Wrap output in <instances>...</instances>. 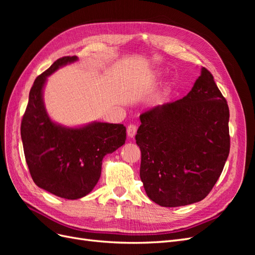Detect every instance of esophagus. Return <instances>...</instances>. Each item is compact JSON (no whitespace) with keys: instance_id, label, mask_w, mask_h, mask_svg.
Returning <instances> with one entry per match:
<instances>
[{"instance_id":"1","label":"esophagus","mask_w":255,"mask_h":255,"mask_svg":"<svg viewBox=\"0 0 255 255\" xmlns=\"http://www.w3.org/2000/svg\"><path fill=\"white\" fill-rule=\"evenodd\" d=\"M136 130H137L136 126H134V125H129V126L128 127V128H127L128 136L129 138H133V137L135 136V134H136Z\"/></svg>"}]
</instances>
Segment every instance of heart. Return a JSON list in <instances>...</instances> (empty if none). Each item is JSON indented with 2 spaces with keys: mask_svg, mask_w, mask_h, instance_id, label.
I'll list each match as a JSON object with an SVG mask.
<instances>
[{
  "mask_svg": "<svg viewBox=\"0 0 255 255\" xmlns=\"http://www.w3.org/2000/svg\"><path fill=\"white\" fill-rule=\"evenodd\" d=\"M159 75H160V73L158 72V71H154V72H152L151 74H150V79L151 80H157L158 78H159Z\"/></svg>",
  "mask_w": 255,
  "mask_h": 255,
  "instance_id": "heart-1",
  "label": "heart"
}]
</instances>
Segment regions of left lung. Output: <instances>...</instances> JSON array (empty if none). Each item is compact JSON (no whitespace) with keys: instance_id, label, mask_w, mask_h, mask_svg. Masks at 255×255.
<instances>
[{"instance_id":"1","label":"left lung","mask_w":255,"mask_h":255,"mask_svg":"<svg viewBox=\"0 0 255 255\" xmlns=\"http://www.w3.org/2000/svg\"><path fill=\"white\" fill-rule=\"evenodd\" d=\"M229 106L205 68L187 96L140 115L135 136L145 194L165 207L201 201L230 153Z\"/></svg>"}]
</instances>
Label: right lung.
Listing matches in <instances>:
<instances>
[{"mask_svg":"<svg viewBox=\"0 0 255 255\" xmlns=\"http://www.w3.org/2000/svg\"><path fill=\"white\" fill-rule=\"evenodd\" d=\"M78 60L76 56L59 58L38 76L21 123L23 149L35 184L68 200L83 198L95 188L101 176L103 157L127 139L123 125L92 121L67 127L50 117L43 100L48 78Z\"/></svg>","mask_w":255,"mask_h":255,"instance_id":"obj_1","label":"right lung"}]
</instances>
